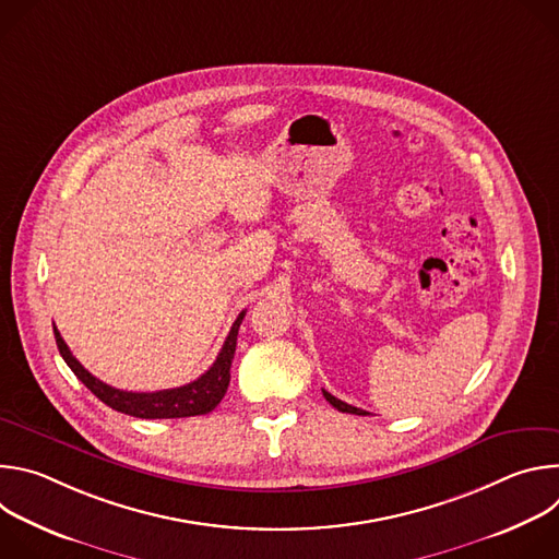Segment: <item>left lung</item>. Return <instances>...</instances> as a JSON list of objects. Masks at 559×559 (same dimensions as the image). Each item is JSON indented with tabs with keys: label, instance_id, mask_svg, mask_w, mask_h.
I'll return each mask as SVG.
<instances>
[{
	"label": "left lung",
	"instance_id": "1",
	"mask_svg": "<svg viewBox=\"0 0 559 559\" xmlns=\"http://www.w3.org/2000/svg\"><path fill=\"white\" fill-rule=\"evenodd\" d=\"M323 395H325V401L332 405V407H336L338 412H343V414H356V416H367V412H362V409H358V407H352V405H347V403H343V401H338L336 395H332L330 391H325L323 389Z\"/></svg>",
	"mask_w": 559,
	"mask_h": 559
}]
</instances>
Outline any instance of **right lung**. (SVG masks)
Segmentation results:
<instances>
[{
    "label": "right lung",
    "instance_id": "right-lung-1",
    "mask_svg": "<svg viewBox=\"0 0 559 559\" xmlns=\"http://www.w3.org/2000/svg\"><path fill=\"white\" fill-rule=\"evenodd\" d=\"M246 318V311L238 313V318L234 321L214 365L197 380L183 384V386H175V389H164V391H150V393H139V391H123V389H115L110 384H106L104 380L95 378L82 362H79L68 345L63 343L61 334L55 330V341H57V349L61 354V358L66 360V365L72 369V373L82 380L102 403H106L108 407H112L115 412L134 416V418H145V420H162V418H190V416H203L210 414L221 401L227 391L229 384V367H231V358L236 352V336H238V328H241Z\"/></svg>",
    "mask_w": 559,
    "mask_h": 559
}]
</instances>
